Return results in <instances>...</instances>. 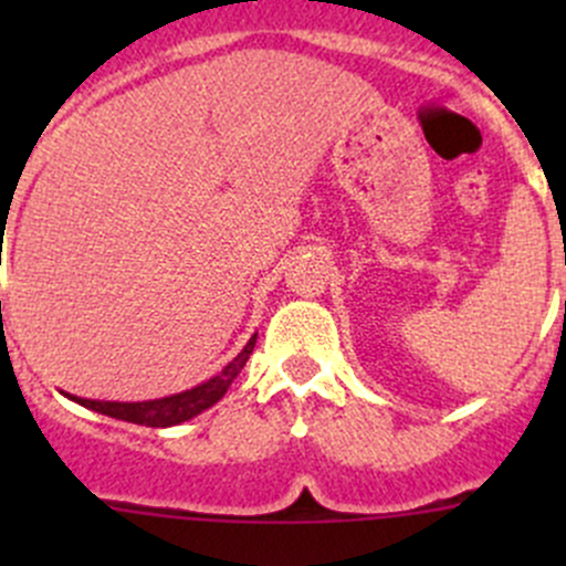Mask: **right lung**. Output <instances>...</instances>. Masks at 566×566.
I'll list each match as a JSON object with an SVG mask.
<instances>
[{
  "label": "right lung",
  "instance_id": "1",
  "mask_svg": "<svg viewBox=\"0 0 566 566\" xmlns=\"http://www.w3.org/2000/svg\"><path fill=\"white\" fill-rule=\"evenodd\" d=\"M254 342H256V334L251 336V339L247 342V347H243V350L238 353V356L232 358V361L227 364V367L221 369L216 378L205 380V384L193 386V389H188V391L172 394V397L147 399V402H104V399H82V397H73V394H67V397H71L73 402L84 405V408L95 410V413L130 421V424L175 427V424H180V421L193 419V416L202 413V410H208L210 405H216L221 397H224L227 389L232 386V380L238 378V373L247 367L251 350H254Z\"/></svg>",
  "mask_w": 566,
  "mask_h": 566
}]
</instances>
